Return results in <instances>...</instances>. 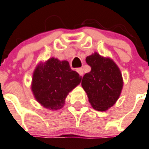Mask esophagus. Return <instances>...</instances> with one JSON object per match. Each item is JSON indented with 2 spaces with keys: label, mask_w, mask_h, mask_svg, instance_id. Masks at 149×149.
Masks as SVG:
<instances>
[{
  "label": "esophagus",
  "mask_w": 149,
  "mask_h": 149,
  "mask_svg": "<svg viewBox=\"0 0 149 149\" xmlns=\"http://www.w3.org/2000/svg\"><path fill=\"white\" fill-rule=\"evenodd\" d=\"M77 72H78V74H80V76L83 75V69H82V68H79V69H77Z\"/></svg>",
  "instance_id": "34e87169"
}]
</instances>
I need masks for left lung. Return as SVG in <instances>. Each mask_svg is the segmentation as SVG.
I'll list each match as a JSON object with an SVG mask.
<instances>
[{"label":"left lung","mask_w":149,"mask_h":149,"mask_svg":"<svg viewBox=\"0 0 149 149\" xmlns=\"http://www.w3.org/2000/svg\"><path fill=\"white\" fill-rule=\"evenodd\" d=\"M86 61L91 70L83 76L82 87L92 107L106 111L116 104L121 95L124 86L121 71L111 58L97 52L87 56Z\"/></svg>","instance_id":"obj_1"}]
</instances>
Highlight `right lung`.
I'll list each match as a JSON object with an SVG mask.
<instances>
[{
    "label": "right lung",
    "mask_w": 149,
    "mask_h": 149,
    "mask_svg": "<svg viewBox=\"0 0 149 149\" xmlns=\"http://www.w3.org/2000/svg\"><path fill=\"white\" fill-rule=\"evenodd\" d=\"M81 77L71 69L67 61L52 57L38 63L33 73L31 91L45 108L58 110L63 107L69 92L80 84Z\"/></svg>",
    "instance_id": "obj_1"
}]
</instances>
